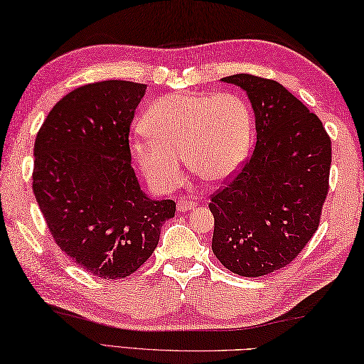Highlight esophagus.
Instances as JSON below:
<instances>
[{
  "mask_svg": "<svg viewBox=\"0 0 364 364\" xmlns=\"http://www.w3.org/2000/svg\"><path fill=\"white\" fill-rule=\"evenodd\" d=\"M196 204L191 203V201H183V199H181L179 203H177V212H188L191 209H195Z\"/></svg>",
  "mask_w": 364,
  "mask_h": 364,
  "instance_id": "esophagus-1",
  "label": "esophagus"
}]
</instances>
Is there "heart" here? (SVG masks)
<instances>
[{
	"label": "heart",
	"instance_id": "obj_1",
	"mask_svg": "<svg viewBox=\"0 0 364 364\" xmlns=\"http://www.w3.org/2000/svg\"><path fill=\"white\" fill-rule=\"evenodd\" d=\"M144 136L130 143L132 159L155 190L174 188L182 159L207 182H223L247 160L253 116L232 92L177 91L155 99L141 119Z\"/></svg>",
	"mask_w": 364,
	"mask_h": 364
}]
</instances>
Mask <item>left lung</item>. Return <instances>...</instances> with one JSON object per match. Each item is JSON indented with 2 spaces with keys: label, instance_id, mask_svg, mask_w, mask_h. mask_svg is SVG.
<instances>
[{
  "label": "left lung",
  "instance_id": "8db88e82",
  "mask_svg": "<svg viewBox=\"0 0 364 364\" xmlns=\"http://www.w3.org/2000/svg\"><path fill=\"white\" fill-rule=\"evenodd\" d=\"M255 111L256 147L212 198V251L228 270L262 277L292 262L314 235L328 191L331 141L321 119L278 81L237 73Z\"/></svg>",
  "mask_w": 364,
  "mask_h": 364
}]
</instances>
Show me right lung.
<instances>
[{"mask_svg": "<svg viewBox=\"0 0 364 364\" xmlns=\"http://www.w3.org/2000/svg\"><path fill=\"white\" fill-rule=\"evenodd\" d=\"M146 85H85L51 108L34 143L33 191L56 243L103 279L138 270L174 217L171 199H152L132 168L129 133Z\"/></svg>", "mask_w": 364, "mask_h": 364, "instance_id": "add662e5", "label": "right lung"}]
</instances>
